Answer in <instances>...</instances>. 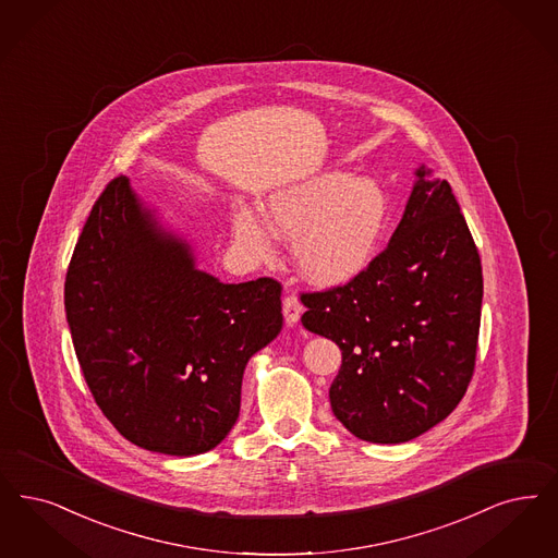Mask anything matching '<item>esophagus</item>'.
I'll use <instances>...</instances> for the list:
<instances>
[{
	"label": "esophagus",
	"instance_id": "obj_1",
	"mask_svg": "<svg viewBox=\"0 0 558 558\" xmlns=\"http://www.w3.org/2000/svg\"><path fill=\"white\" fill-rule=\"evenodd\" d=\"M282 313H284V319H287V324H290V326H294V324L299 322V317H301V313H303V305H301V301H299L296 294H287V296H284V301H282Z\"/></svg>",
	"mask_w": 558,
	"mask_h": 558
}]
</instances>
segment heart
Returning <instances> with one entry per match:
<instances>
[{"mask_svg":"<svg viewBox=\"0 0 558 558\" xmlns=\"http://www.w3.org/2000/svg\"><path fill=\"white\" fill-rule=\"evenodd\" d=\"M388 223V199L378 182L326 172L284 186L266 201V218L236 207L232 234L251 264L276 255V234L292 243L299 274L315 287H340L374 262Z\"/></svg>","mask_w":558,"mask_h":558,"instance_id":"heart-1","label":"heart"}]
</instances>
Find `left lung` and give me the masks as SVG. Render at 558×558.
<instances>
[{
	"label": "left lung",
	"mask_w": 558,
	"mask_h": 558,
	"mask_svg": "<svg viewBox=\"0 0 558 558\" xmlns=\"http://www.w3.org/2000/svg\"><path fill=\"white\" fill-rule=\"evenodd\" d=\"M388 246L355 280L303 292L301 322L332 338L330 386L353 436L399 445L446 420L468 392L482 317V262L446 180L424 166Z\"/></svg>",
	"instance_id": "obj_1"
}]
</instances>
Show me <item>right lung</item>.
I'll return each mask as SVG.
<instances>
[{"label":"right lung","mask_w":558,"mask_h":558,"mask_svg":"<svg viewBox=\"0 0 558 558\" xmlns=\"http://www.w3.org/2000/svg\"><path fill=\"white\" fill-rule=\"evenodd\" d=\"M274 278L223 284L113 179L74 246L64 305L90 395L133 445L201 454L239 420L246 361L282 330Z\"/></svg>","instance_id":"obj_1"}]
</instances>
